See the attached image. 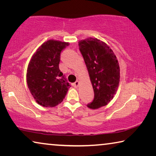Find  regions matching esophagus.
<instances>
[{"label":"esophagus","instance_id":"obj_1","mask_svg":"<svg viewBox=\"0 0 156 156\" xmlns=\"http://www.w3.org/2000/svg\"><path fill=\"white\" fill-rule=\"evenodd\" d=\"M78 85H79V82L78 81H76L75 83L73 84V86L74 87H78Z\"/></svg>","mask_w":156,"mask_h":156}]
</instances>
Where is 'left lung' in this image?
Masks as SVG:
<instances>
[{
    "label": "left lung",
    "instance_id": "left-lung-1",
    "mask_svg": "<svg viewBox=\"0 0 156 156\" xmlns=\"http://www.w3.org/2000/svg\"><path fill=\"white\" fill-rule=\"evenodd\" d=\"M93 86L90 109L105 106L113 99L119 85L120 67L114 53L104 42L89 38L78 43Z\"/></svg>",
    "mask_w": 156,
    "mask_h": 156
}]
</instances>
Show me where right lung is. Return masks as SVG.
I'll list each match as a JSON object with an SVG mask.
<instances>
[{
  "label": "right lung",
  "mask_w": 156,
  "mask_h": 156,
  "mask_svg": "<svg viewBox=\"0 0 156 156\" xmlns=\"http://www.w3.org/2000/svg\"><path fill=\"white\" fill-rule=\"evenodd\" d=\"M69 44L54 40L45 42L34 54L28 65V88L42 106L54 107L60 104L71 87L59 69L60 54Z\"/></svg>",
  "instance_id": "add662e5"
}]
</instances>
